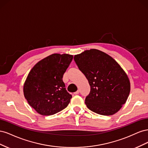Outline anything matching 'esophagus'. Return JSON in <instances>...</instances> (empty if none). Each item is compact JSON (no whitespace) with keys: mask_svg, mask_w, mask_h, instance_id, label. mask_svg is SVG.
<instances>
[{"mask_svg":"<svg viewBox=\"0 0 148 148\" xmlns=\"http://www.w3.org/2000/svg\"><path fill=\"white\" fill-rule=\"evenodd\" d=\"M79 93V90H78L77 91H76L74 94H75V95H78Z\"/></svg>","mask_w":148,"mask_h":148,"instance_id":"1","label":"esophagus"}]
</instances>
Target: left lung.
I'll list each match as a JSON object with an SVG mask.
<instances>
[{
	"label": "left lung",
	"instance_id": "obj_1",
	"mask_svg": "<svg viewBox=\"0 0 148 148\" xmlns=\"http://www.w3.org/2000/svg\"><path fill=\"white\" fill-rule=\"evenodd\" d=\"M74 60L91 87L85 99L88 108L102 115L117 112L130 91L129 79L119 64L107 53L94 49L75 56Z\"/></svg>",
	"mask_w": 148,
	"mask_h": 148
}]
</instances>
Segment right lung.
Instances as JSON below:
<instances>
[{"instance_id":"obj_1","label":"right lung","mask_w":148,"mask_h":148,"mask_svg":"<svg viewBox=\"0 0 148 148\" xmlns=\"http://www.w3.org/2000/svg\"><path fill=\"white\" fill-rule=\"evenodd\" d=\"M72 59L71 55L53 53L29 71L24 84V96L38 113L52 115L69 105L72 96L66 91L62 78Z\"/></svg>"}]
</instances>
